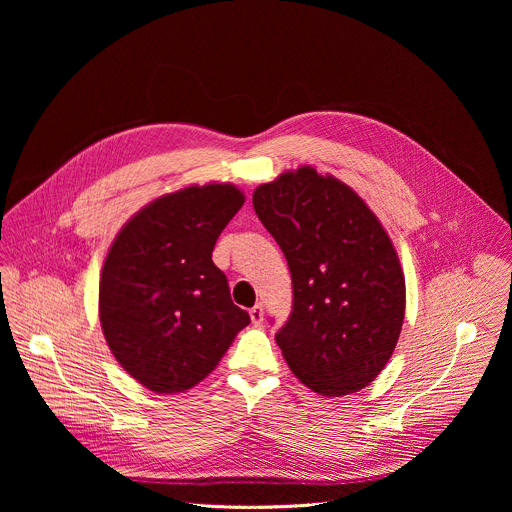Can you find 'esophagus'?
I'll use <instances>...</instances> for the list:
<instances>
[{
  "mask_svg": "<svg viewBox=\"0 0 512 512\" xmlns=\"http://www.w3.org/2000/svg\"><path fill=\"white\" fill-rule=\"evenodd\" d=\"M249 316H251V322H253L255 326L263 324V306H261V304L253 306V308L249 310Z\"/></svg>",
  "mask_w": 512,
  "mask_h": 512,
  "instance_id": "1",
  "label": "esophagus"
}]
</instances>
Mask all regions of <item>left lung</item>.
Masks as SVG:
<instances>
[{
  "label": "left lung",
  "mask_w": 512,
  "mask_h": 512,
  "mask_svg": "<svg viewBox=\"0 0 512 512\" xmlns=\"http://www.w3.org/2000/svg\"><path fill=\"white\" fill-rule=\"evenodd\" d=\"M287 259L294 308L275 342L312 391L367 387L391 358L405 316V277L379 218L344 182L304 166L253 192Z\"/></svg>",
  "instance_id": "8db88e82"
}]
</instances>
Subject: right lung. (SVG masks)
<instances>
[{"label": "right lung", "mask_w": 512, "mask_h": 512, "mask_svg": "<svg viewBox=\"0 0 512 512\" xmlns=\"http://www.w3.org/2000/svg\"><path fill=\"white\" fill-rule=\"evenodd\" d=\"M243 202L233 184L188 186L143 206L109 249L101 328L121 367L154 393L198 385L251 322L212 263Z\"/></svg>", "instance_id": "1"}]
</instances>
